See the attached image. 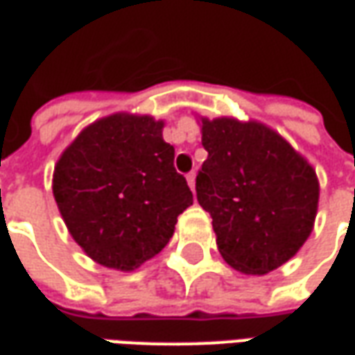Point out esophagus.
<instances>
[{
	"label": "esophagus",
	"instance_id": "esophagus-1",
	"mask_svg": "<svg viewBox=\"0 0 355 355\" xmlns=\"http://www.w3.org/2000/svg\"><path fill=\"white\" fill-rule=\"evenodd\" d=\"M195 178H197V172L187 173V183H189L191 191H195Z\"/></svg>",
	"mask_w": 355,
	"mask_h": 355
}]
</instances>
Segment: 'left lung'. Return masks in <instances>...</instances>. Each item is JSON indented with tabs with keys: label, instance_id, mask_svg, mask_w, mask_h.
Segmentation results:
<instances>
[{
	"label": "left lung",
	"instance_id": "1",
	"mask_svg": "<svg viewBox=\"0 0 355 355\" xmlns=\"http://www.w3.org/2000/svg\"><path fill=\"white\" fill-rule=\"evenodd\" d=\"M208 158L197 200L212 216L222 258L245 275L288 262L313 230L319 182L293 145L262 122L200 118Z\"/></svg>",
	"mask_w": 355,
	"mask_h": 355
}]
</instances>
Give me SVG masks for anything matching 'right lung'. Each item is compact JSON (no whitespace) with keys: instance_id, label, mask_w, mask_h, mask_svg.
Returning a JSON list of instances; mask_svg holds the SVG:
<instances>
[{"instance_id":"obj_1","label":"right lung","mask_w":355,"mask_h":355,"mask_svg":"<svg viewBox=\"0 0 355 355\" xmlns=\"http://www.w3.org/2000/svg\"><path fill=\"white\" fill-rule=\"evenodd\" d=\"M162 120L116 112L84 128L53 172V197L93 262L133 271L172 239L193 193L173 168Z\"/></svg>"}]
</instances>
